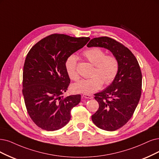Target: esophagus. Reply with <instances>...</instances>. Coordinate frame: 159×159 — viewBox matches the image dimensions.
Instances as JSON below:
<instances>
[{"mask_svg": "<svg viewBox=\"0 0 159 159\" xmlns=\"http://www.w3.org/2000/svg\"><path fill=\"white\" fill-rule=\"evenodd\" d=\"M82 97H83V98H85V99H92L93 98V96L90 94H86V93H84V94L82 96Z\"/></svg>", "mask_w": 159, "mask_h": 159, "instance_id": "obj_1", "label": "esophagus"}]
</instances>
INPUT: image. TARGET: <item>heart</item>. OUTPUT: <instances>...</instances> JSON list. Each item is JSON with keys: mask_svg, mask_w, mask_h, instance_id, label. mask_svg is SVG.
I'll return each instance as SVG.
<instances>
[{"mask_svg": "<svg viewBox=\"0 0 159 159\" xmlns=\"http://www.w3.org/2000/svg\"><path fill=\"white\" fill-rule=\"evenodd\" d=\"M83 56L93 65L94 68L91 73V77L83 79L73 86V90L86 94L93 93L101 89L103 84L109 85L116 79L119 70L117 58L113 55H106L105 52L98 47L87 49L83 53ZM76 57L69 56L65 62V67L69 77L75 81L79 79L76 70Z\"/></svg>", "mask_w": 159, "mask_h": 159, "instance_id": "1", "label": "heart"}]
</instances>
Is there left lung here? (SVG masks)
<instances>
[{"mask_svg": "<svg viewBox=\"0 0 159 159\" xmlns=\"http://www.w3.org/2000/svg\"><path fill=\"white\" fill-rule=\"evenodd\" d=\"M87 46L106 48L119 61V70L115 80L106 89L94 94L99 109L92 116L98 128L115 131L131 119L139 103L142 85L139 63L128 48L107 37L93 39Z\"/></svg>", "mask_w": 159, "mask_h": 159, "instance_id": "left-lung-1", "label": "left lung"}]
</instances>
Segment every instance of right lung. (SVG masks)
Wrapping results in <instances>:
<instances>
[{
    "mask_svg": "<svg viewBox=\"0 0 159 159\" xmlns=\"http://www.w3.org/2000/svg\"><path fill=\"white\" fill-rule=\"evenodd\" d=\"M90 39L53 34L40 40L28 52L22 92L29 116L43 130L54 131L66 126L70 119V111L80 103V94L61 96L70 83L65 62Z\"/></svg>",
    "mask_w": 159,
    "mask_h": 159,
    "instance_id": "right-lung-1",
    "label": "right lung"
}]
</instances>
